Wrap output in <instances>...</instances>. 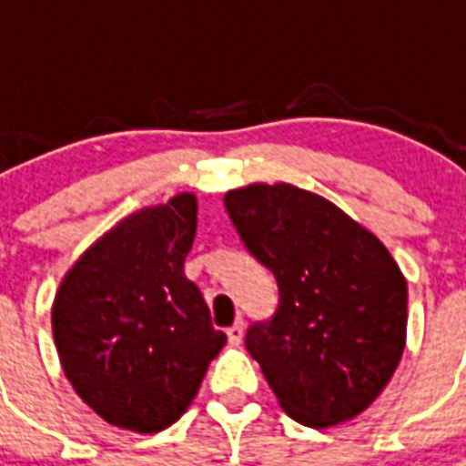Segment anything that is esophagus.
<instances>
[{"mask_svg": "<svg viewBox=\"0 0 466 466\" xmlns=\"http://www.w3.org/2000/svg\"><path fill=\"white\" fill-rule=\"evenodd\" d=\"M244 329H247V324H244L241 319H237V321L227 329V339H229L232 346H239L241 339H244Z\"/></svg>", "mask_w": 466, "mask_h": 466, "instance_id": "34e87169", "label": "esophagus"}]
</instances>
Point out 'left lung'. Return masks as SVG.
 Returning <instances> with one entry per match:
<instances>
[{
    "label": "left lung",
    "instance_id": "obj_1",
    "mask_svg": "<svg viewBox=\"0 0 466 466\" xmlns=\"http://www.w3.org/2000/svg\"><path fill=\"white\" fill-rule=\"evenodd\" d=\"M227 215L256 261L276 276L278 307L247 331L285 413L336 426L365 411L406 343V280L375 234L326 198L290 183L229 190Z\"/></svg>",
    "mask_w": 466,
    "mask_h": 466
}]
</instances>
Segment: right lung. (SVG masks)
I'll list each match as a JSON object with an SVG mask.
<instances>
[{"mask_svg":"<svg viewBox=\"0 0 466 466\" xmlns=\"http://www.w3.org/2000/svg\"><path fill=\"white\" fill-rule=\"evenodd\" d=\"M196 215L190 193L135 212L84 251L55 295L62 370L111 426L135 433L171 426L225 346L183 273Z\"/></svg>","mask_w":466,"mask_h":466,"instance_id":"right-lung-1","label":"right lung"}]
</instances>
